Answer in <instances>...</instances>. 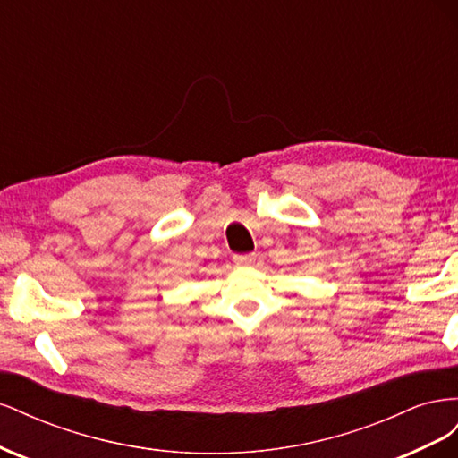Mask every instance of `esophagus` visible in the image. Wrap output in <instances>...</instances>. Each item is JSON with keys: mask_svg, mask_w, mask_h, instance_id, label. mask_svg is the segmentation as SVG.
<instances>
[{"mask_svg": "<svg viewBox=\"0 0 458 458\" xmlns=\"http://www.w3.org/2000/svg\"><path fill=\"white\" fill-rule=\"evenodd\" d=\"M233 261L237 263V266H241V267H248V266H252V263L256 261V254H237L233 258Z\"/></svg>", "mask_w": 458, "mask_h": 458, "instance_id": "obj_1", "label": "esophagus"}]
</instances>
